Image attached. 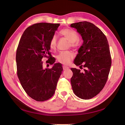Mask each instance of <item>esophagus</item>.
I'll use <instances>...</instances> for the list:
<instances>
[{"mask_svg":"<svg viewBox=\"0 0 125 125\" xmlns=\"http://www.w3.org/2000/svg\"><path fill=\"white\" fill-rule=\"evenodd\" d=\"M63 70H67L69 68V67L68 66H65V65H63Z\"/></svg>","mask_w":125,"mask_h":125,"instance_id":"obj_1","label":"esophagus"}]
</instances>
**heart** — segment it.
<instances>
[{"mask_svg": "<svg viewBox=\"0 0 125 125\" xmlns=\"http://www.w3.org/2000/svg\"><path fill=\"white\" fill-rule=\"evenodd\" d=\"M61 35L67 39L70 42V45L73 48H76L78 45V40L79 36L77 32L72 29L66 28L60 31ZM57 37L53 35L50 41V47L51 50H55L56 48ZM74 54L70 51L61 52L57 56V60L59 63L64 65L69 64L74 58Z\"/></svg>", "mask_w": 125, "mask_h": 125, "instance_id": "1", "label": "heart"}]
</instances>
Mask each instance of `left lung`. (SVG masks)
Segmentation results:
<instances>
[{
	"instance_id": "left-lung-1",
	"label": "left lung",
	"mask_w": 125,
	"mask_h": 125,
	"mask_svg": "<svg viewBox=\"0 0 125 125\" xmlns=\"http://www.w3.org/2000/svg\"><path fill=\"white\" fill-rule=\"evenodd\" d=\"M81 35L83 44L78 50L74 63L84 67L71 68V78L74 93L83 99H90L99 94L107 81L111 65V58L106 36L97 27L83 21L70 25Z\"/></svg>"
}]
</instances>
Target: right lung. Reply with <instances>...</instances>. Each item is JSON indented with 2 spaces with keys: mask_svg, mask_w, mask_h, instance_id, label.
<instances>
[{
  "mask_svg": "<svg viewBox=\"0 0 125 125\" xmlns=\"http://www.w3.org/2000/svg\"><path fill=\"white\" fill-rule=\"evenodd\" d=\"M60 24L39 23L26 28L20 40L16 52L17 73L27 95L37 101L48 100L54 95L63 67L55 63L51 68L43 69L42 59L55 62L50 41Z\"/></svg>",
  "mask_w": 125,
  "mask_h": 125,
  "instance_id": "obj_1",
  "label": "right lung"
}]
</instances>
